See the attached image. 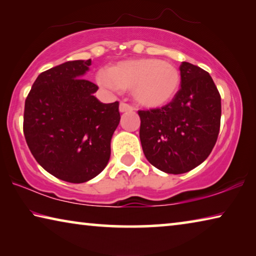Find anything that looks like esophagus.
Here are the masks:
<instances>
[{
	"label": "esophagus",
	"instance_id": "obj_1",
	"mask_svg": "<svg viewBox=\"0 0 256 256\" xmlns=\"http://www.w3.org/2000/svg\"><path fill=\"white\" fill-rule=\"evenodd\" d=\"M133 110V107L128 105L126 102H120V112H132Z\"/></svg>",
	"mask_w": 256,
	"mask_h": 256
}]
</instances>
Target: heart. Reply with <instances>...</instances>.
Masks as SVG:
<instances>
[{"label":"heart","instance_id":"b5f03b06","mask_svg":"<svg viewBox=\"0 0 256 256\" xmlns=\"http://www.w3.org/2000/svg\"><path fill=\"white\" fill-rule=\"evenodd\" d=\"M98 81L115 92L132 89V96L138 105L158 108L174 99L180 89V74L172 63L148 58L122 60L110 71H99Z\"/></svg>","mask_w":256,"mask_h":256}]
</instances>
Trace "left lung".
<instances>
[{"label":"left lung","mask_w":256,"mask_h":256,"mask_svg":"<svg viewBox=\"0 0 256 256\" xmlns=\"http://www.w3.org/2000/svg\"><path fill=\"white\" fill-rule=\"evenodd\" d=\"M180 71V89L170 104L138 112L146 158L159 170L175 175L208 158L222 118V98L209 73L188 62H182Z\"/></svg>","instance_id":"obj_1"}]
</instances>
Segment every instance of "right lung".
Segmentation results:
<instances>
[{
    "label": "right lung",
    "instance_id": "right-lung-1",
    "mask_svg": "<svg viewBox=\"0 0 256 256\" xmlns=\"http://www.w3.org/2000/svg\"><path fill=\"white\" fill-rule=\"evenodd\" d=\"M92 60H70L40 73L24 104V133L37 162L58 178L84 183L104 170L120 124L118 102L102 104L84 79Z\"/></svg>",
    "mask_w": 256,
    "mask_h": 256
}]
</instances>
